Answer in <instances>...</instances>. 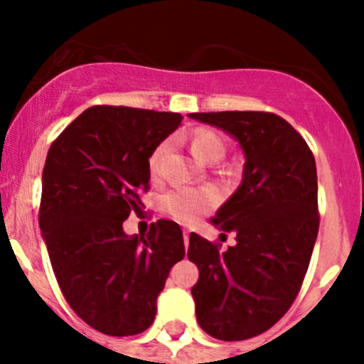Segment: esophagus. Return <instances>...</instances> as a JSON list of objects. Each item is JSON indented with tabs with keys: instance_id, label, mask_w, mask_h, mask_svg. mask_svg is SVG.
Wrapping results in <instances>:
<instances>
[{
	"instance_id": "1",
	"label": "esophagus",
	"mask_w": 364,
	"mask_h": 364,
	"mask_svg": "<svg viewBox=\"0 0 364 364\" xmlns=\"http://www.w3.org/2000/svg\"><path fill=\"white\" fill-rule=\"evenodd\" d=\"M184 246H186V250H188V246H189V231H186V230H184Z\"/></svg>"
}]
</instances>
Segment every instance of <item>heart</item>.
Returning <instances> with one entry per match:
<instances>
[{
	"mask_svg": "<svg viewBox=\"0 0 364 364\" xmlns=\"http://www.w3.org/2000/svg\"><path fill=\"white\" fill-rule=\"evenodd\" d=\"M167 147H169L167 142L160 144L153 151V154H151L149 166L153 173L160 169V164H162L164 156H166ZM191 153L198 162L210 164L224 156L226 146H224V140L217 133H213V131L198 129L191 136ZM213 204V193L195 191V189H175V191H171L164 198V208H166L167 213L173 215L176 220L186 222V224L198 220Z\"/></svg>",
	"mask_w": 364,
	"mask_h": 364,
	"instance_id": "b5f03b06",
	"label": "heart"
}]
</instances>
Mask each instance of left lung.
I'll use <instances>...</instances> for the list:
<instances>
[{"mask_svg": "<svg viewBox=\"0 0 364 364\" xmlns=\"http://www.w3.org/2000/svg\"><path fill=\"white\" fill-rule=\"evenodd\" d=\"M189 118L233 136L246 159L242 182L211 218L224 233L233 231L237 244L220 253L217 244L189 235L188 257L198 268L191 288L197 321L215 339H250L288 311L306 275L319 231L315 159L304 138L273 112Z\"/></svg>", "mask_w": 364, "mask_h": 364, "instance_id": "8db88e82", "label": "left lung"}]
</instances>
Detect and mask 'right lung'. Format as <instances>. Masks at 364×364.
Listing matches in <instances>:
<instances>
[{
    "mask_svg": "<svg viewBox=\"0 0 364 364\" xmlns=\"http://www.w3.org/2000/svg\"><path fill=\"white\" fill-rule=\"evenodd\" d=\"M182 122L178 112L96 105L67 125L47 153L40 228L63 297L107 336L153 324L169 269L184 259L173 220L125 235L124 220L149 189V159Z\"/></svg>",
    "mask_w": 364,
    "mask_h": 364,
    "instance_id": "1",
    "label": "right lung"
}]
</instances>
